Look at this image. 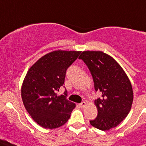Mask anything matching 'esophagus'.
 Returning a JSON list of instances; mask_svg holds the SVG:
<instances>
[{
  "label": "esophagus",
  "mask_w": 146,
  "mask_h": 146,
  "mask_svg": "<svg viewBox=\"0 0 146 146\" xmlns=\"http://www.w3.org/2000/svg\"><path fill=\"white\" fill-rule=\"evenodd\" d=\"M79 106L81 108H84L86 106V102H81L80 104H79Z\"/></svg>",
  "instance_id": "34e87169"
}]
</instances>
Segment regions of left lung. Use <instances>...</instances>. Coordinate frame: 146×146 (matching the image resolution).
Segmentation results:
<instances>
[{
	"instance_id": "obj_1",
	"label": "left lung",
	"mask_w": 146,
	"mask_h": 146,
	"mask_svg": "<svg viewBox=\"0 0 146 146\" xmlns=\"http://www.w3.org/2000/svg\"><path fill=\"white\" fill-rule=\"evenodd\" d=\"M93 76L94 88L102 97L94 101L97 117L90 121L102 131L118 126L131 110L133 90L123 68L116 60L102 51H83L80 55Z\"/></svg>"
}]
</instances>
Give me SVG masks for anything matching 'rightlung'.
Returning a JSON list of instances; mask_svg holds the SVG:
<instances>
[{"label": "right lung", "instance_id": "obj_1", "mask_svg": "<svg viewBox=\"0 0 146 146\" xmlns=\"http://www.w3.org/2000/svg\"><path fill=\"white\" fill-rule=\"evenodd\" d=\"M80 52L55 50L40 58L27 72L21 87L23 104L33 121L43 128L52 129L65 124L76 107L66 96H58L56 92L64 84L68 67Z\"/></svg>", "mask_w": 146, "mask_h": 146}]
</instances>
